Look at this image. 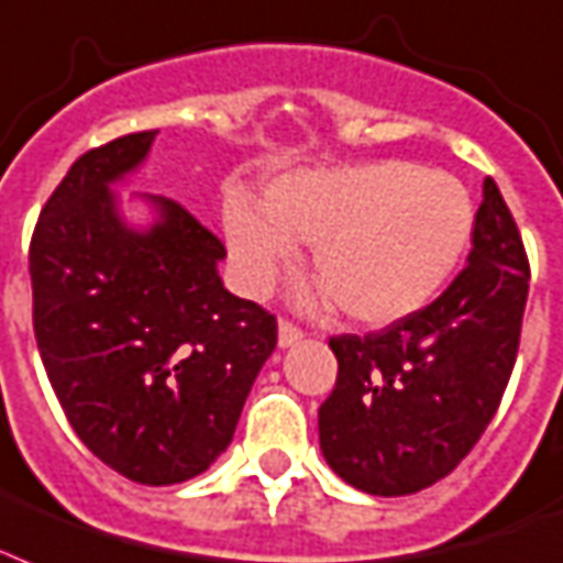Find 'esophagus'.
Here are the masks:
<instances>
[{
    "mask_svg": "<svg viewBox=\"0 0 563 563\" xmlns=\"http://www.w3.org/2000/svg\"><path fill=\"white\" fill-rule=\"evenodd\" d=\"M300 339H303V330L289 319H280V328H277V342H280V349H289V345H298Z\"/></svg>",
    "mask_w": 563,
    "mask_h": 563,
    "instance_id": "obj_1",
    "label": "esophagus"
}]
</instances>
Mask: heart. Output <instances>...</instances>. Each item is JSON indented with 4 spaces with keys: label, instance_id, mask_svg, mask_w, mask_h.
<instances>
[{
    "label": "heart",
    "instance_id": "obj_1",
    "mask_svg": "<svg viewBox=\"0 0 563 563\" xmlns=\"http://www.w3.org/2000/svg\"><path fill=\"white\" fill-rule=\"evenodd\" d=\"M475 230V206L461 179L413 162L303 170L265 191L263 212L233 197L224 233L235 277L265 291L312 247L321 300L360 324H393L443 291Z\"/></svg>",
    "mask_w": 563,
    "mask_h": 563
}]
</instances>
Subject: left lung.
Masks as SVG:
<instances>
[{"mask_svg": "<svg viewBox=\"0 0 563 563\" xmlns=\"http://www.w3.org/2000/svg\"><path fill=\"white\" fill-rule=\"evenodd\" d=\"M529 277L520 227L487 177L472 251L443 295L363 336H330L339 372L319 407V440L339 478L407 496L472 452L517 363Z\"/></svg>", "mask_w": 563, "mask_h": 563, "instance_id": "8db88e82", "label": "left lung"}]
</instances>
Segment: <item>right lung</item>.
Instances as JSON below:
<instances>
[{
    "label": "right lung",
    "mask_w": 563,
    "mask_h": 563,
    "mask_svg": "<svg viewBox=\"0 0 563 563\" xmlns=\"http://www.w3.org/2000/svg\"><path fill=\"white\" fill-rule=\"evenodd\" d=\"M156 129L73 162L34 224L32 321L43 368L81 443L139 484H179L233 440L277 345L272 312L218 277L227 247L177 200L150 233L120 224L109 183Z\"/></svg>",
    "instance_id": "1"
}]
</instances>
